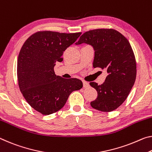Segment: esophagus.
Here are the masks:
<instances>
[{
	"mask_svg": "<svg viewBox=\"0 0 152 152\" xmlns=\"http://www.w3.org/2000/svg\"><path fill=\"white\" fill-rule=\"evenodd\" d=\"M89 83H87V82H86V81H83V86L85 88H88V87H89Z\"/></svg>",
	"mask_w": 152,
	"mask_h": 152,
	"instance_id": "esophagus-1",
	"label": "esophagus"
}]
</instances>
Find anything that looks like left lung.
I'll return each mask as SVG.
<instances>
[{
	"instance_id": "8db88e82",
	"label": "left lung",
	"mask_w": 152,
	"mask_h": 152,
	"mask_svg": "<svg viewBox=\"0 0 152 152\" xmlns=\"http://www.w3.org/2000/svg\"><path fill=\"white\" fill-rule=\"evenodd\" d=\"M83 43L93 48V67L106 69L108 74L102 85L90 83L97 91V97L91 105L102 112H112L126 100L135 82L137 66L131 46L122 34L113 29L86 32L75 44Z\"/></svg>"
}]
</instances>
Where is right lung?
Here are the masks:
<instances>
[{"mask_svg": "<svg viewBox=\"0 0 152 152\" xmlns=\"http://www.w3.org/2000/svg\"><path fill=\"white\" fill-rule=\"evenodd\" d=\"M81 32L59 33L42 31L24 42L18 59L19 87L29 105L43 115L61 110L70 94L83 87L78 78L66 79L55 74L57 61Z\"/></svg>", "mask_w": 152, "mask_h": 152, "instance_id": "obj_1", "label": "right lung"}]
</instances>
